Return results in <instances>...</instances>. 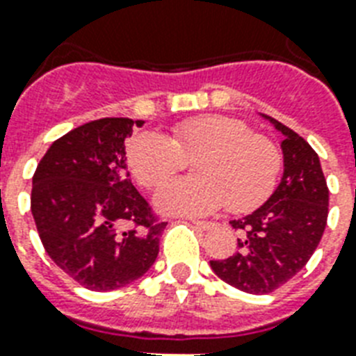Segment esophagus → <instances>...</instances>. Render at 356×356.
<instances>
[{
    "label": "esophagus",
    "instance_id": "esophagus-1",
    "mask_svg": "<svg viewBox=\"0 0 356 356\" xmlns=\"http://www.w3.org/2000/svg\"><path fill=\"white\" fill-rule=\"evenodd\" d=\"M192 223H194L197 229H203V231H211V229H214V225H216L214 222H203V220H192Z\"/></svg>",
    "mask_w": 356,
    "mask_h": 356
}]
</instances>
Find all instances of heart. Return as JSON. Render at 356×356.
<instances>
[{
  "label": "heart",
  "mask_w": 356,
  "mask_h": 356,
  "mask_svg": "<svg viewBox=\"0 0 356 356\" xmlns=\"http://www.w3.org/2000/svg\"><path fill=\"white\" fill-rule=\"evenodd\" d=\"M194 161V179H179L156 192L155 205L168 214L201 216L227 203L231 212H248L264 203L282 172L281 147L253 133L242 120L222 114L177 122L170 138L140 133L127 147L133 177L156 188Z\"/></svg>",
  "instance_id": "heart-1"
}]
</instances>
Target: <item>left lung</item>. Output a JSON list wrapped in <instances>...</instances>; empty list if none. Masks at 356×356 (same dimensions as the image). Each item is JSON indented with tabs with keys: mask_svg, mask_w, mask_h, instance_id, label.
I'll list each match as a JSON object with an SVG mask.
<instances>
[{
	"mask_svg": "<svg viewBox=\"0 0 356 356\" xmlns=\"http://www.w3.org/2000/svg\"><path fill=\"white\" fill-rule=\"evenodd\" d=\"M282 134L284 173L277 190L253 214L233 220L236 253L211 260L214 273L248 293H270L309 262L327 225L329 188L320 156L303 136L270 118Z\"/></svg>",
	"mask_w": 356,
	"mask_h": 356,
	"instance_id": "8db88e82",
	"label": "left lung"
}]
</instances>
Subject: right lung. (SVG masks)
<instances>
[{
	"label": "right lung",
	"mask_w": 356,
	"mask_h": 356,
	"mask_svg": "<svg viewBox=\"0 0 356 356\" xmlns=\"http://www.w3.org/2000/svg\"><path fill=\"white\" fill-rule=\"evenodd\" d=\"M142 123L102 118L75 127L53 142L33 175L31 212L42 245L66 275L94 292L144 275L168 223L127 177L125 138Z\"/></svg>",
	"instance_id": "1"
}]
</instances>
